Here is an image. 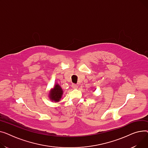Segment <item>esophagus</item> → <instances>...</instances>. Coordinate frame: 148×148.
I'll return each mask as SVG.
<instances>
[{
	"label": "esophagus",
	"mask_w": 148,
	"mask_h": 148,
	"mask_svg": "<svg viewBox=\"0 0 148 148\" xmlns=\"http://www.w3.org/2000/svg\"><path fill=\"white\" fill-rule=\"evenodd\" d=\"M72 87H73V88H75V89H76V88H77V87H78V86H77L76 84H73L72 85Z\"/></svg>",
	"instance_id": "obj_1"
}]
</instances>
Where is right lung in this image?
Masks as SVG:
<instances>
[{
  "mask_svg": "<svg viewBox=\"0 0 148 148\" xmlns=\"http://www.w3.org/2000/svg\"><path fill=\"white\" fill-rule=\"evenodd\" d=\"M63 93V91L62 88L60 87V86L58 84H57L54 86V87L49 91V99L53 101H54V102H58L62 98Z\"/></svg>",
  "mask_w": 148,
  "mask_h": 148,
  "instance_id": "1",
  "label": "right lung"
}]
</instances>
